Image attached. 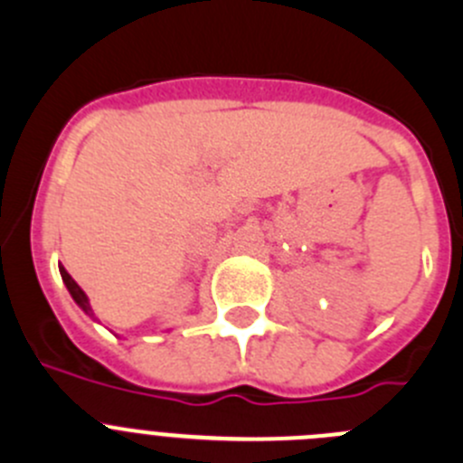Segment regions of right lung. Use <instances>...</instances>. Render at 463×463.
I'll list each match as a JSON object with an SVG mask.
<instances>
[{
	"instance_id": "right-lung-1",
	"label": "right lung",
	"mask_w": 463,
	"mask_h": 463,
	"mask_svg": "<svg viewBox=\"0 0 463 463\" xmlns=\"http://www.w3.org/2000/svg\"><path fill=\"white\" fill-rule=\"evenodd\" d=\"M59 273H61V279H63V284H66V289L71 291V296H73V300H75V303H78L80 307L84 309V315L93 317V309H91V305H89V298H87V294H84V291L80 289V287H78V282H75V279L71 278V275H68V270L63 269V266H59Z\"/></svg>"
}]
</instances>
